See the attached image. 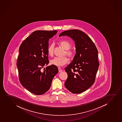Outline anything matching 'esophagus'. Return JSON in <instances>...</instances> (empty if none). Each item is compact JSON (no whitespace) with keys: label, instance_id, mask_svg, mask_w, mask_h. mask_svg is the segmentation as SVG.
<instances>
[{"label":"esophagus","instance_id":"1","mask_svg":"<svg viewBox=\"0 0 122 122\" xmlns=\"http://www.w3.org/2000/svg\"><path fill=\"white\" fill-rule=\"evenodd\" d=\"M58 68L59 72H62V69L60 68V67H59Z\"/></svg>","mask_w":122,"mask_h":122}]
</instances>
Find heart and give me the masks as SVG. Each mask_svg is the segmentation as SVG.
Masks as SVG:
<instances>
[{"instance_id": "heart-1", "label": "heart", "mask_w": 122, "mask_h": 122, "mask_svg": "<svg viewBox=\"0 0 122 122\" xmlns=\"http://www.w3.org/2000/svg\"><path fill=\"white\" fill-rule=\"evenodd\" d=\"M58 43L62 48L65 50L64 52V55H67L69 58H72L73 56V52L72 51L69 50L71 47L70 43L66 40H60ZM54 46L53 44H51L47 48V54L50 56L53 55ZM68 61L67 57H55L50 60V64L56 66H61L67 63Z\"/></svg>"}]
</instances>
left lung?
I'll use <instances>...</instances> for the list:
<instances>
[{"label":"left lung","instance_id":"1","mask_svg":"<svg viewBox=\"0 0 122 122\" xmlns=\"http://www.w3.org/2000/svg\"><path fill=\"white\" fill-rule=\"evenodd\" d=\"M62 36H67L75 41L76 52L72 62L65 67L68 77L65 85L72 93H82L95 81L99 66L98 51L90 37L80 30H66L59 37Z\"/></svg>","mask_w":122,"mask_h":122}]
</instances>
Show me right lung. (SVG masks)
<instances>
[{
	"mask_svg": "<svg viewBox=\"0 0 122 122\" xmlns=\"http://www.w3.org/2000/svg\"><path fill=\"white\" fill-rule=\"evenodd\" d=\"M57 30H37L24 40L19 48L17 65L21 84L29 91L36 95L45 93L50 87L52 80L58 72L56 66L48 64L47 48L49 39Z\"/></svg>",
	"mask_w": 122,
	"mask_h": 122,
	"instance_id": "right-lung-1",
	"label": "right lung"
}]
</instances>
